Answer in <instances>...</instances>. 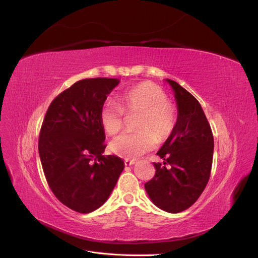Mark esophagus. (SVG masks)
Here are the masks:
<instances>
[{"label":"esophagus","mask_w":258,"mask_h":258,"mask_svg":"<svg viewBox=\"0 0 258 258\" xmlns=\"http://www.w3.org/2000/svg\"><path fill=\"white\" fill-rule=\"evenodd\" d=\"M136 160H129V159H124V166H131L135 165Z\"/></svg>","instance_id":"34e87169"}]
</instances>
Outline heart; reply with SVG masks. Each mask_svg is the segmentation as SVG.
Segmentation results:
<instances>
[{"mask_svg": "<svg viewBox=\"0 0 258 258\" xmlns=\"http://www.w3.org/2000/svg\"><path fill=\"white\" fill-rule=\"evenodd\" d=\"M126 115L139 114L138 131L123 134L111 143V151L119 157L134 159L151 151L172 134L176 121L175 106L158 85L151 82L138 84L122 92L118 104L107 101L100 111V122L107 135L115 136L124 126Z\"/></svg>", "mask_w": 258, "mask_h": 258, "instance_id": "heart-1", "label": "heart"}]
</instances>
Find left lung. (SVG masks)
I'll list each match as a JSON object with an SVG mask.
<instances>
[{
    "instance_id": "1",
    "label": "left lung",
    "mask_w": 258,
    "mask_h": 258,
    "mask_svg": "<svg viewBox=\"0 0 258 258\" xmlns=\"http://www.w3.org/2000/svg\"><path fill=\"white\" fill-rule=\"evenodd\" d=\"M167 82L174 90L177 120L157 153L163 163L154 162L156 172L145 183V190L155 206L178 213L192 206L206 188L212 169L214 140L198 100L176 82Z\"/></svg>"
}]
</instances>
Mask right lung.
Segmentation results:
<instances>
[{
	"label": "right lung",
	"mask_w": 258,
	"mask_h": 258,
	"mask_svg": "<svg viewBox=\"0 0 258 258\" xmlns=\"http://www.w3.org/2000/svg\"><path fill=\"white\" fill-rule=\"evenodd\" d=\"M116 79L76 82L52 100L43 120L38 153L46 181L57 199L79 213H90L107 200L124 163L103 156L100 111Z\"/></svg>",
	"instance_id": "add662e5"
}]
</instances>
